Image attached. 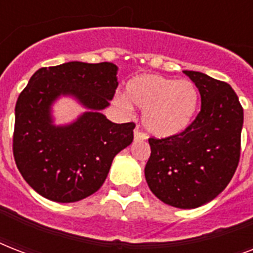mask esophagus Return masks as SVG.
<instances>
[{"instance_id":"34e87169","label":"esophagus","mask_w":253,"mask_h":253,"mask_svg":"<svg viewBox=\"0 0 253 253\" xmlns=\"http://www.w3.org/2000/svg\"><path fill=\"white\" fill-rule=\"evenodd\" d=\"M147 136L144 132H142V131L139 130V128H135L134 130V139L136 140V142H140V140H144Z\"/></svg>"}]
</instances>
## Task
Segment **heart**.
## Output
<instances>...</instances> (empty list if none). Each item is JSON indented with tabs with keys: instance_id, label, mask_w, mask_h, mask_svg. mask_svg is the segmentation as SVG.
Returning <instances> with one entry per match:
<instances>
[{
	"instance_id": "heart-1",
	"label": "heart",
	"mask_w": 253,
	"mask_h": 253,
	"mask_svg": "<svg viewBox=\"0 0 253 253\" xmlns=\"http://www.w3.org/2000/svg\"><path fill=\"white\" fill-rule=\"evenodd\" d=\"M127 97L119 94L115 103L125 110L131 100L143 110V123L151 134L168 138L181 134L192 123L200 94L192 81H177L159 75H140L127 84Z\"/></svg>"
}]
</instances>
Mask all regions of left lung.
Here are the masks:
<instances>
[{
    "instance_id": "1",
    "label": "left lung",
    "mask_w": 253,
    "mask_h": 253,
    "mask_svg": "<svg viewBox=\"0 0 253 253\" xmlns=\"http://www.w3.org/2000/svg\"><path fill=\"white\" fill-rule=\"evenodd\" d=\"M184 73L200 90L201 111L181 134L148 139L144 174L164 204L196 209L223 192L238 168L243 107L227 83L196 71Z\"/></svg>"
}]
</instances>
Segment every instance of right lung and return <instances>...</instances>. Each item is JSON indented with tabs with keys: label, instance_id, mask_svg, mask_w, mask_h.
<instances>
[{
	"label": "right lung",
	"instance_id": "right-lung-1",
	"mask_svg": "<svg viewBox=\"0 0 253 253\" xmlns=\"http://www.w3.org/2000/svg\"><path fill=\"white\" fill-rule=\"evenodd\" d=\"M113 63L69 61L34 73L15 105L13 155L22 177L55 202L84 200L105 182L115 155L130 146L135 123H113L99 113L118 86ZM73 95L90 112L68 126L52 125L50 105Z\"/></svg>",
	"mask_w": 253,
	"mask_h": 253
}]
</instances>
